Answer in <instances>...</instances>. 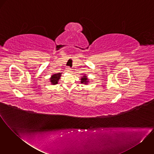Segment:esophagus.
<instances>
[{"instance_id":"esophagus-1","label":"esophagus","mask_w":154,"mask_h":154,"mask_svg":"<svg viewBox=\"0 0 154 154\" xmlns=\"http://www.w3.org/2000/svg\"><path fill=\"white\" fill-rule=\"evenodd\" d=\"M66 70H67V72H70L71 70H72V69H71L70 67H66Z\"/></svg>"}]
</instances>
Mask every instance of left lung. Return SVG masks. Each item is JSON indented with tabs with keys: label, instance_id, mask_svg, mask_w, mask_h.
Returning a JSON list of instances; mask_svg holds the SVG:
<instances>
[{
	"label": "left lung",
	"instance_id": "left-lung-1",
	"mask_svg": "<svg viewBox=\"0 0 154 154\" xmlns=\"http://www.w3.org/2000/svg\"><path fill=\"white\" fill-rule=\"evenodd\" d=\"M88 78H87V76L84 75V76L81 78V82L82 84L84 83V84H87L88 83Z\"/></svg>",
	"mask_w": 154,
	"mask_h": 154
}]
</instances>
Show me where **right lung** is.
<instances>
[{"label":"right lung","mask_w":154,"mask_h":154,"mask_svg":"<svg viewBox=\"0 0 154 154\" xmlns=\"http://www.w3.org/2000/svg\"><path fill=\"white\" fill-rule=\"evenodd\" d=\"M60 76H61L60 73L53 75L51 76V78H50V82H51V84H53V85L57 84L58 83V81L60 79Z\"/></svg>","instance_id":"obj_1"}]
</instances>
